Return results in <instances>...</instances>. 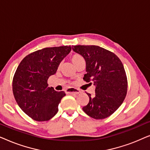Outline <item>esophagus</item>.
Here are the masks:
<instances>
[{
    "label": "esophagus",
    "instance_id": "1",
    "mask_svg": "<svg viewBox=\"0 0 150 150\" xmlns=\"http://www.w3.org/2000/svg\"><path fill=\"white\" fill-rule=\"evenodd\" d=\"M66 93L70 94H79L81 93V91L79 89H75V88H69L66 90Z\"/></svg>",
    "mask_w": 150,
    "mask_h": 150
}]
</instances>
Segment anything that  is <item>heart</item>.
<instances>
[{"instance_id": "b5f03b06", "label": "heart", "mask_w": 150, "mask_h": 150, "mask_svg": "<svg viewBox=\"0 0 150 150\" xmlns=\"http://www.w3.org/2000/svg\"><path fill=\"white\" fill-rule=\"evenodd\" d=\"M81 59H83V57L81 56V55H79V54H76L72 55V56L71 57V60L74 65L76 64V63L79 62V61L81 60Z\"/></svg>"}]
</instances>
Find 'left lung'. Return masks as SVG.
<instances>
[{"label": "left lung", "mask_w": 150, "mask_h": 150, "mask_svg": "<svg viewBox=\"0 0 150 150\" xmlns=\"http://www.w3.org/2000/svg\"><path fill=\"white\" fill-rule=\"evenodd\" d=\"M72 50L86 61L87 74L83 80L96 86L93 98L87 93L89 102L83 108V111L96 120L108 117L126 96L128 81L122 61L113 52L98 46L79 45L74 46Z\"/></svg>", "instance_id": "obj_1"}]
</instances>
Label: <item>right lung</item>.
<instances>
[{"mask_svg": "<svg viewBox=\"0 0 150 150\" xmlns=\"http://www.w3.org/2000/svg\"><path fill=\"white\" fill-rule=\"evenodd\" d=\"M71 46L45 48L28 54L18 65L12 87L20 108L33 120L48 121L58 112V106L65 96L49 87L48 79L54 75Z\"/></svg>", "mask_w": 150, "mask_h": 150, "instance_id": "add662e5", "label": "right lung"}]
</instances>
